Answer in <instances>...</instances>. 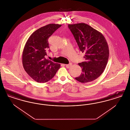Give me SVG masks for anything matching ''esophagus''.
I'll return each mask as SVG.
<instances>
[{
  "label": "esophagus",
  "instance_id": "1",
  "mask_svg": "<svg viewBox=\"0 0 130 130\" xmlns=\"http://www.w3.org/2000/svg\"><path fill=\"white\" fill-rule=\"evenodd\" d=\"M71 66H72V64H71V63H70V64H66V65H65L66 67L67 68H70Z\"/></svg>",
  "mask_w": 130,
  "mask_h": 130
}]
</instances>
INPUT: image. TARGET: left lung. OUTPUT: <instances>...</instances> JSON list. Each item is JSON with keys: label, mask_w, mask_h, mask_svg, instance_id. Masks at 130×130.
<instances>
[{"label": "left lung", "mask_w": 130, "mask_h": 130, "mask_svg": "<svg viewBox=\"0 0 130 130\" xmlns=\"http://www.w3.org/2000/svg\"><path fill=\"white\" fill-rule=\"evenodd\" d=\"M68 28L80 51L85 53V61L78 63L82 73L75 79L82 83L95 80L102 74L108 61L109 50L105 37L85 23L69 24Z\"/></svg>", "instance_id": "8db88e82"}]
</instances>
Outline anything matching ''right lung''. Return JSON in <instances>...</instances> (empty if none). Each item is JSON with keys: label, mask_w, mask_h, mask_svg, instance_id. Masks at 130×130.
Listing matches in <instances>:
<instances>
[{"label": "right lung", "mask_w": 130, "mask_h": 130, "mask_svg": "<svg viewBox=\"0 0 130 130\" xmlns=\"http://www.w3.org/2000/svg\"><path fill=\"white\" fill-rule=\"evenodd\" d=\"M61 25L50 24L34 32L25 44L22 64L30 76L39 83L46 82L56 74L60 65L47 59L50 52L48 39Z\"/></svg>", "instance_id": "1"}]
</instances>
